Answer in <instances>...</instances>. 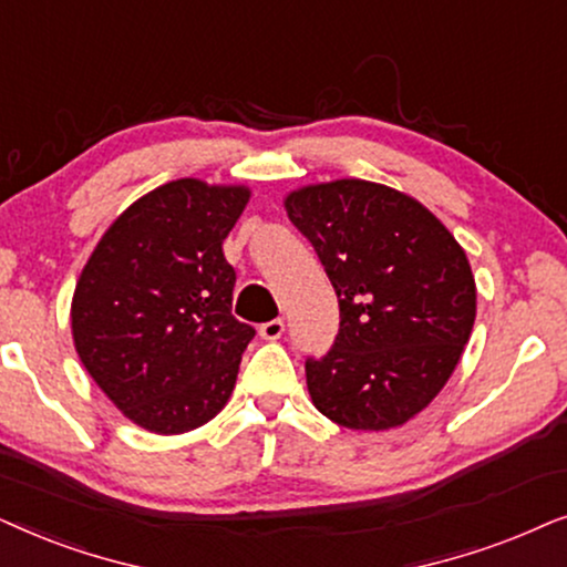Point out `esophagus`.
Wrapping results in <instances>:
<instances>
[{"label":"esophagus","mask_w":567,"mask_h":567,"mask_svg":"<svg viewBox=\"0 0 567 567\" xmlns=\"http://www.w3.org/2000/svg\"><path fill=\"white\" fill-rule=\"evenodd\" d=\"M282 331H285V321L282 319H271V321L261 323V327H259L261 339H269V342H275V339L282 337Z\"/></svg>","instance_id":"obj_1"}]
</instances>
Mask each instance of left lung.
<instances>
[{
    "instance_id": "1",
    "label": "left lung",
    "mask_w": 567,
    "mask_h": 567,
    "mask_svg": "<svg viewBox=\"0 0 567 567\" xmlns=\"http://www.w3.org/2000/svg\"><path fill=\"white\" fill-rule=\"evenodd\" d=\"M339 298V334L306 362L316 410L350 430L402 427L446 386L477 319L464 248L422 202L337 178L285 196Z\"/></svg>"
}]
</instances>
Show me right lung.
<instances>
[{"instance_id":"right-lung-1","label":"right lung","mask_w":567,"mask_h":567,"mask_svg":"<svg viewBox=\"0 0 567 567\" xmlns=\"http://www.w3.org/2000/svg\"><path fill=\"white\" fill-rule=\"evenodd\" d=\"M251 199L246 184L178 178L109 225L72 296L78 358L142 430L181 435L228 404L254 329L233 316L236 269L223 240Z\"/></svg>"}]
</instances>
